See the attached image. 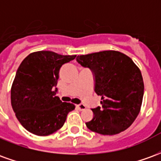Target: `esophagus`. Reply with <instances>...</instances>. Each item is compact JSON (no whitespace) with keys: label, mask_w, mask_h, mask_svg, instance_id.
<instances>
[{"label":"esophagus","mask_w":161,"mask_h":161,"mask_svg":"<svg viewBox=\"0 0 161 161\" xmlns=\"http://www.w3.org/2000/svg\"><path fill=\"white\" fill-rule=\"evenodd\" d=\"M76 107H77V108H78L79 110H84V109H85V108H86V106H85L84 104H82V103H81V104H77Z\"/></svg>","instance_id":"1"}]
</instances>
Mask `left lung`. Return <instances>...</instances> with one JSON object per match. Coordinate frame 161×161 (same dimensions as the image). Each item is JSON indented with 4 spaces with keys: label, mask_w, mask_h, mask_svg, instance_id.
Wrapping results in <instances>:
<instances>
[{
    "label": "left lung",
    "mask_w": 161,
    "mask_h": 161,
    "mask_svg": "<svg viewBox=\"0 0 161 161\" xmlns=\"http://www.w3.org/2000/svg\"><path fill=\"white\" fill-rule=\"evenodd\" d=\"M77 63L91 69L95 92L101 96V107L91 108L93 118L85 124L91 131L113 135L126 130L142 107L144 84L133 60L116 51H103L77 57Z\"/></svg>",
    "instance_id": "left-lung-1"
}]
</instances>
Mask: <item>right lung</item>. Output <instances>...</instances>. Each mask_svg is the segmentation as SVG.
<instances>
[{
    "mask_svg": "<svg viewBox=\"0 0 161 161\" xmlns=\"http://www.w3.org/2000/svg\"><path fill=\"white\" fill-rule=\"evenodd\" d=\"M76 55L50 51L30 53L16 71L11 88V104L18 121L27 131L39 136L52 135L63 127L68 113L75 108L63 103L56 93L61 66Z\"/></svg>",
    "mask_w": 161,
    "mask_h": 161,
    "instance_id": "1",
    "label": "right lung"
}]
</instances>
